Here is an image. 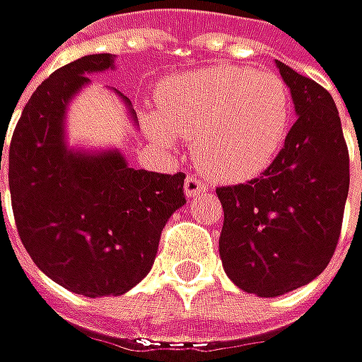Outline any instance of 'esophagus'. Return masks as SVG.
Instances as JSON below:
<instances>
[{
	"instance_id": "esophagus-1",
	"label": "esophagus",
	"mask_w": 362,
	"mask_h": 362,
	"mask_svg": "<svg viewBox=\"0 0 362 362\" xmlns=\"http://www.w3.org/2000/svg\"><path fill=\"white\" fill-rule=\"evenodd\" d=\"M208 191V187H206V182L202 177H197V175H187V180H185V195L189 197V199H195V197H199V195H204Z\"/></svg>"
}]
</instances>
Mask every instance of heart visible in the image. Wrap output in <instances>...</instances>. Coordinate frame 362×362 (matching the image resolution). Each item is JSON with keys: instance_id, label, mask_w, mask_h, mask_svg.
I'll use <instances>...</instances> for the list:
<instances>
[{"instance_id": "b5f03b06", "label": "heart", "mask_w": 362, "mask_h": 362, "mask_svg": "<svg viewBox=\"0 0 362 362\" xmlns=\"http://www.w3.org/2000/svg\"><path fill=\"white\" fill-rule=\"evenodd\" d=\"M158 112H146L148 133L163 146L193 137L197 165L216 180L263 171L291 124V93L274 71L212 65L177 74L158 90Z\"/></svg>"}]
</instances>
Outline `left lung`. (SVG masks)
I'll use <instances>...</instances> for the list:
<instances>
[{"label": "left lung", "mask_w": 362, "mask_h": 362, "mask_svg": "<svg viewBox=\"0 0 362 362\" xmlns=\"http://www.w3.org/2000/svg\"><path fill=\"white\" fill-rule=\"evenodd\" d=\"M297 120L274 163L246 185L221 187L218 252L229 280L257 297H280L318 278L337 246L350 156L327 88L276 61Z\"/></svg>", "instance_id": "1"}]
</instances>
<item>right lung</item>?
<instances>
[{
    "label": "right lung",
    "instance_id": "1",
    "mask_svg": "<svg viewBox=\"0 0 362 362\" xmlns=\"http://www.w3.org/2000/svg\"><path fill=\"white\" fill-rule=\"evenodd\" d=\"M107 69L114 54L101 52L44 80L23 107L6 156L23 246L50 280L90 299L139 284L152 269L165 223L187 204L182 171L133 169L116 148L93 152L67 144L71 99L90 84V74ZM118 97L137 124L131 101Z\"/></svg>",
    "mask_w": 362,
    "mask_h": 362
}]
</instances>
